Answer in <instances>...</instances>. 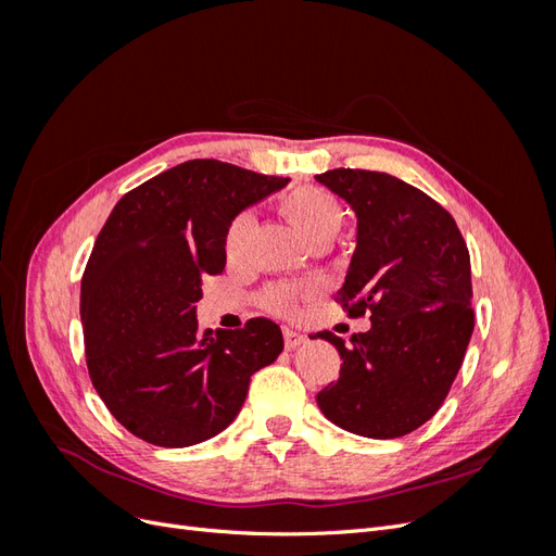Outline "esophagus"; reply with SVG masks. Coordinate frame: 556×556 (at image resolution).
I'll return each instance as SVG.
<instances>
[{
  "instance_id": "34e87169",
  "label": "esophagus",
  "mask_w": 556,
  "mask_h": 556,
  "mask_svg": "<svg viewBox=\"0 0 556 556\" xmlns=\"http://www.w3.org/2000/svg\"><path fill=\"white\" fill-rule=\"evenodd\" d=\"M282 339H285V348L294 350V348H299L301 343L306 341V336L301 333V331H294V329H285V331H282Z\"/></svg>"
}]
</instances>
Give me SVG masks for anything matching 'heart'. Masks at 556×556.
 Instances as JSON below:
<instances>
[{
	"label": "heart",
	"mask_w": 556,
	"mask_h": 556,
	"mask_svg": "<svg viewBox=\"0 0 556 556\" xmlns=\"http://www.w3.org/2000/svg\"><path fill=\"white\" fill-rule=\"evenodd\" d=\"M280 208L308 245L317 239H333V233L343 225L339 199L323 188H299L282 199ZM252 227H255V215L250 211L231 217L225 231V255L229 260H241L245 255ZM264 304L271 313L292 315L299 304V290L290 285H274L271 290H266Z\"/></svg>",
	"instance_id": "b5f03b06"
}]
</instances>
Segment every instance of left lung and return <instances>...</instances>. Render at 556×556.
I'll return each instance as SVG.
<instances>
[{"label":"left lung","mask_w":556,"mask_h":556,"mask_svg":"<svg viewBox=\"0 0 556 556\" xmlns=\"http://www.w3.org/2000/svg\"><path fill=\"white\" fill-rule=\"evenodd\" d=\"M357 213V248L336 301L371 329L350 343L331 331L339 380L317 394L333 425L366 439H399L443 406L473 333L470 257L454 217L390 174L315 176Z\"/></svg>","instance_id":"8db88e82"}]
</instances>
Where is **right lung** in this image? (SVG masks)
<instances>
[{
  "mask_svg": "<svg viewBox=\"0 0 556 556\" xmlns=\"http://www.w3.org/2000/svg\"><path fill=\"white\" fill-rule=\"evenodd\" d=\"M290 178L190 160L129 190L99 231L80 282L88 374L137 439L188 447L239 415L250 376L282 352L280 327L201 329V278L225 271L231 217Z\"/></svg>",
  "mask_w": 556,
  "mask_h": 556,
  "instance_id": "add662e5",
  "label": "right lung"
}]
</instances>
